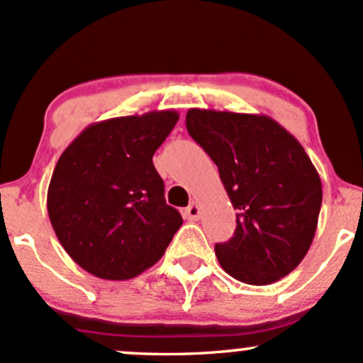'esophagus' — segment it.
<instances>
[{
	"label": "esophagus",
	"instance_id": "1",
	"mask_svg": "<svg viewBox=\"0 0 363 363\" xmlns=\"http://www.w3.org/2000/svg\"><path fill=\"white\" fill-rule=\"evenodd\" d=\"M184 217L188 218V220H198V217H200V205L198 203H191L188 208L184 210Z\"/></svg>",
	"mask_w": 363,
	"mask_h": 363
}]
</instances>
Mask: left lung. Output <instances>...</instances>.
<instances>
[{
	"label": "left lung",
	"mask_w": 363,
	"mask_h": 363,
	"mask_svg": "<svg viewBox=\"0 0 363 363\" xmlns=\"http://www.w3.org/2000/svg\"><path fill=\"white\" fill-rule=\"evenodd\" d=\"M186 127L238 210L234 236L215 245L218 264L253 286L288 276L310 250L322 205L320 177L303 146L267 115L191 108Z\"/></svg>",
	"instance_id": "left-lung-1"
}]
</instances>
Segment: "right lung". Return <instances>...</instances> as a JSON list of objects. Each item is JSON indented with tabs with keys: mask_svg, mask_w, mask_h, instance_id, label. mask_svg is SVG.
I'll use <instances>...</instances> for the list:
<instances>
[{
	"mask_svg": "<svg viewBox=\"0 0 363 363\" xmlns=\"http://www.w3.org/2000/svg\"><path fill=\"white\" fill-rule=\"evenodd\" d=\"M177 121L175 110H155L91 123L58 158L48 215L60 245L86 272L136 277L160 260L182 225L153 165Z\"/></svg>",
	"mask_w": 363,
	"mask_h": 363,
	"instance_id": "right-lung-1",
	"label": "right lung"
}]
</instances>
